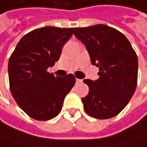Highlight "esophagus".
Returning a JSON list of instances; mask_svg holds the SVG:
<instances>
[{"mask_svg":"<svg viewBox=\"0 0 147 147\" xmlns=\"http://www.w3.org/2000/svg\"><path fill=\"white\" fill-rule=\"evenodd\" d=\"M76 82L77 83H82V80H81V79H76Z\"/></svg>","mask_w":147,"mask_h":147,"instance_id":"esophagus-1","label":"esophagus"}]
</instances>
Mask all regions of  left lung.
<instances>
[{
    "label": "left lung",
    "instance_id": "left-lung-1",
    "mask_svg": "<svg viewBox=\"0 0 147 147\" xmlns=\"http://www.w3.org/2000/svg\"><path fill=\"white\" fill-rule=\"evenodd\" d=\"M74 34L86 46L92 65L99 67L97 81L85 79L89 94L82 98L90 116H116L134 94L138 83V56L120 31L105 25L76 27Z\"/></svg>",
    "mask_w": 147,
    "mask_h": 147
}]
</instances>
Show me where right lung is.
Returning a JSON list of instances; mask_svg holds the SVG:
<instances>
[{"label":"right lung","instance_id":"right-lung-1","mask_svg":"<svg viewBox=\"0 0 147 147\" xmlns=\"http://www.w3.org/2000/svg\"><path fill=\"white\" fill-rule=\"evenodd\" d=\"M73 30L46 26L31 31L21 38L9 57L8 71L12 97L34 120L56 117L75 84L72 74L60 78L47 71L60 57Z\"/></svg>","mask_w":147,"mask_h":147}]
</instances>
